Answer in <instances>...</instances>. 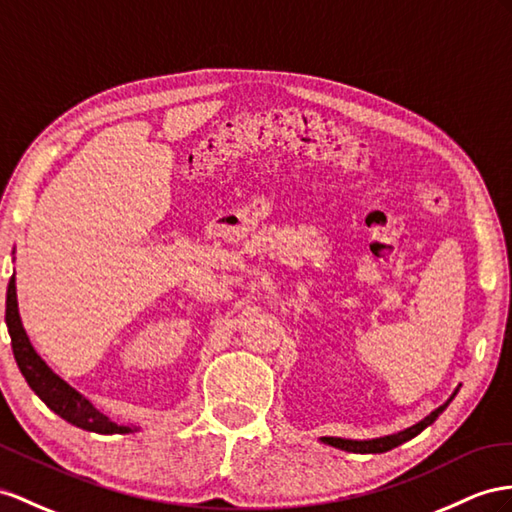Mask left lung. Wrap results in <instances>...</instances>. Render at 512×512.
Listing matches in <instances>:
<instances>
[{"mask_svg":"<svg viewBox=\"0 0 512 512\" xmlns=\"http://www.w3.org/2000/svg\"><path fill=\"white\" fill-rule=\"evenodd\" d=\"M456 393H458V387L454 389L452 396L439 406V409H435L430 415H426V417L422 419V422H417V424H413V426H409V428H404V430H400V432H393V435L378 437V439H363V441H359V439H342V437H322L320 441L326 443V445H333V448L346 450V452H359V454H381V452L393 450V448H398L400 443L417 437L419 432H422L426 426H430L432 422H435V419H437L445 409H448V404L454 400Z\"/></svg>","mask_w":512,"mask_h":512,"instance_id":"obj_1","label":"left lung"}]
</instances>
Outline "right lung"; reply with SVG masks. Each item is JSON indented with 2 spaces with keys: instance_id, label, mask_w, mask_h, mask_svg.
I'll return each mask as SVG.
<instances>
[{
  "instance_id": "obj_1",
  "label": "right lung",
  "mask_w": 512,
  "mask_h": 512,
  "mask_svg": "<svg viewBox=\"0 0 512 512\" xmlns=\"http://www.w3.org/2000/svg\"><path fill=\"white\" fill-rule=\"evenodd\" d=\"M6 326L12 342V352H15V361L23 378L28 381L36 396L56 415L67 419L69 424L77 428L99 432V435H127V432L136 430V426H121L112 422L108 415H103L93 402L82 396L80 391L73 389L67 381H62V378L51 370L43 361V357L34 350L19 316L15 274L10 277L6 292Z\"/></svg>"
}]
</instances>
